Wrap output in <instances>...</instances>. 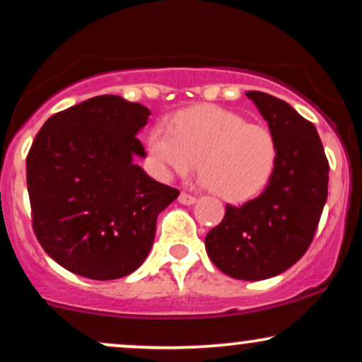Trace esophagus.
Returning <instances> with one entry per match:
<instances>
[{"label": "esophagus", "instance_id": "esophagus-1", "mask_svg": "<svg viewBox=\"0 0 362 362\" xmlns=\"http://www.w3.org/2000/svg\"><path fill=\"white\" fill-rule=\"evenodd\" d=\"M195 199L194 195H190V194H185V192H182L180 195H178V202L180 204H184V206H192V204H195Z\"/></svg>", "mask_w": 362, "mask_h": 362}]
</instances>
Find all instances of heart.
I'll use <instances>...</instances> for the list:
<instances>
[{
  "mask_svg": "<svg viewBox=\"0 0 362 362\" xmlns=\"http://www.w3.org/2000/svg\"><path fill=\"white\" fill-rule=\"evenodd\" d=\"M151 168L162 178L185 175L197 165L200 185L230 202H245L267 187L276 165V143L268 128L224 107L204 104L160 121L146 141Z\"/></svg>",
  "mask_w": 362,
  "mask_h": 362,
  "instance_id": "1",
  "label": "heart"
}]
</instances>
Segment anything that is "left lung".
I'll list each match as a JSON object with an SVG mask.
<instances>
[{
  "label": "left lung",
  "instance_id": "1",
  "mask_svg": "<svg viewBox=\"0 0 362 362\" xmlns=\"http://www.w3.org/2000/svg\"><path fill=\"white\" fill-rule=\"evenodd\" d=\"M276 143L267 189L226 216L206 236L212 263L230 278L267 280L305 255L327 202L329 162L315 126L288 103L247 90Z\"/></svg>",
  "mask_w": 362,
  "mask_h": 362
}]
</instances>
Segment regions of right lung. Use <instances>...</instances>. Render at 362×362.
Returning <instances> with one entry per match:
<instances>
[{"label":"right lung","mask_w":362,"mask_h":362,"mask_svg":"<svg viewBox=\"0 0 362 362\" xmlns=\"http://www.w3.org/2000/svg\"><path fill=\"white\" fill-rule=\"evenodd\" d=\"M151 112L121 95H95L47 119L27 156L33 230L60 267L116 280L141 267L156 217L178 190L146 175L136 134Z\"/></svg>","instance_id":"right-lung-1"}]
</instances>
